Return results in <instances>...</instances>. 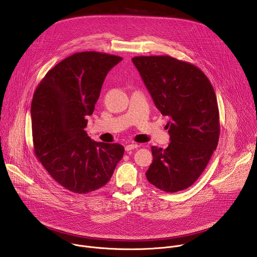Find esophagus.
<instances>
[{
	"mask_svg": "<svg viewBox=\"0 0 257 257\" xmlns=\"http://www.w3.org/2000/svg\"><path fill=\"white\" fill-rule=\"evenodd\" d=\"M138 148H139L138 144H136V143H131V144H127V145L125 146V150H126V152H130V151L135 150V149H138Z\"/></svg>",
	"mask_w": 257,
	"mask_h": 257,
	"instance_id": "esophagus-1",
	"label": "esophagus"
}]
</instances>
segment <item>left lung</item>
I'll return each instance as SVG.
<instances>
[{
    "mask_svg": "<svg viewBox=\"0 0 257 257\" xmlns=\"http://www.w3.org/2000/svg\"><path fill=\"white\" fill-rule=\"evenodd\" d=\"M132 62L159 111L170 118L171 142L166 150L152 146L146 178L166 192L184 190L204 171L218 142L213 87L199 68L170 56L134 57Z\"/></svg>",
    "mask_w": 257,
    "mask_h": 257,
    "instance_id": "left-lung-1",
    "label": "left lung"
}]
</instances>
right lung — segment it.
Masks as SVG:
<instances>
[{
  "label": "right lung",
  "instance_id": "obj_1",
  "mask_svg": "<svg viewBox=\"0 0 257 257\" xmlns=\"http://www.w3.org/2000/svg\"><path fill=\"white\" fill-rule=\"evenodd\" d=\"M121 57L81 52L51 69L31 102L35 156L65 189L85 194L112 178L124 155L119 143L93 141L84 128L92 115L107 72Z\"/></svg>",
  "mask_w": 257,
  "mask_h": 257
}]
</instances>
